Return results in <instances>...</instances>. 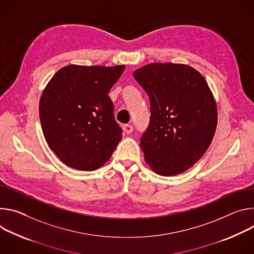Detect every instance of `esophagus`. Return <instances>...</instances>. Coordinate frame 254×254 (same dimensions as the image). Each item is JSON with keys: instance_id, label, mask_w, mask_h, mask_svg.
<instances>
[{"instance_id": "34e87169", "label": "esophagus", "mask_w": 254, "mask_h": 254, "mask_svg": "<svg viewBox=\"0 0 254 254\" xmlns=\"http://www.w3.org/2000/svg\"><path fill=\"white\" fill-rule=\"evenodd\" d=\"M123 130H124L127 134H130V133H132V131H133V127H132V125L126 124V125L123 126Z\"/></svg>"}]
</instances>
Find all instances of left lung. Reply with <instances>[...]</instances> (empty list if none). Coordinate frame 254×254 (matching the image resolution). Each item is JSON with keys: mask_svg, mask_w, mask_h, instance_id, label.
Returning <instances> with one entry per match:
<instances>
[{"mask_svg": "<svg viewBox=\"0 0 254 254\" xmlns=\"http://www.w3.org/2000/svg\"><path fill=\"white\" fill-rule=\"evenodd\" d=\"M133 75L150 100V123L140 141L145 162L163 177L185 173L204 155L216 131L217 104L208 82L184 64H149Z\"/></svg>", "mask_w": 254, "mask_h": 254, "instance_id": "8db88e82", "label": "left lung"}]
</instances>
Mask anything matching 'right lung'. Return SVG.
<instances>
[{"label":"right lung","instance_id":"add662e5","mask_svg":"<svg viewBox=\"0 0 254 254\" xmlns=\"http://www.w3.org/2000/svg\"><path fill=\"white\" fill-rule=\"evenodd\" d=\"M125 65L62 67L39 102L42 131L49 148L64 164L92 172L103 166L122 139L108 96Z\"/></svg>","mask_w":254,"mask_h":254}]
</instances>
